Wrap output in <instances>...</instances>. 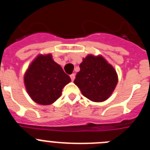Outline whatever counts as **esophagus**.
<instances>
[{"mask_svg": "<svg viewBox=\"0 0 150 150\" xmlns=\"http://www.w3.org/2000/svg\"><path fill=\"white\" fill-rule=\"evenodd\" d=\"M70 76V78H71V80H72V81H74V79H75V74H72Z\"/></svg>", "mask_w": 150, "mask_h": 150, "instance_id": "34e87169", "label": "esophagus"}]
</instances>
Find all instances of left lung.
Wrapping results in <instances>:
<instances>
[{
  "label": "left lung",
  "mask_w": 150,
  "mask_h": 150,
  "mask_svg": "<svg viewBox=\"0 0 150 150\" xmlns=\"http://www.w3.org/2000/svg\"><path fill=\"white\" fill-rule=\"evenodd\" d=\"M80 70L74 80L85 97L93 102H103L116 88L118 76L112 65L102 56L89 54L80 64Z\"/></svg>",
  "instance_id": "obj_1"
}]
</instances>
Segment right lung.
I'll return each mask as SVG.
<instances>
[{
	"label": "right lung",
	"instance_id": "obj_1",
	"mask_svg": "<svg viewBox=\"0 0 150 150\" xmlns=\"http://www.w3.org/2000/svg\"><path fill=\"white\" fill-rule=\"evenodd\" d=\"M23 80L30 98L41 105L55 102L63 88L71 81L50 54L38 56L26 71Z\"/></svg>",
	"mask_w": 150,
	"mask_h": 150
}]
</instances>
